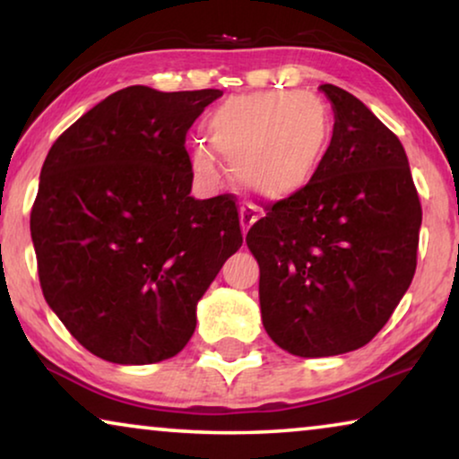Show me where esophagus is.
<instances>
[{
	"instance_id": "34e87169",
	"label": "esophagus",
	"mask_w": 459,
	"mask_h": 459,
	"mask_svg": "<svg viewBox=\"0 0 459 459\" xmlns=\"http://www.w3.org/2000/svg\"><path fill=\"white\" fill-rule=\"evenodd\" d=\"M256 219H259V215H256L255 206H250V204H242L240 206V223H242L244 234H247V231L250 230V225H253Z\"/></svg>"
}]
</instances>
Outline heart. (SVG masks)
<instances>
[{
	"mask_svg": "<svg viewBox=\"0 0 459 459\" xmlns=\"http://www.w3.org/2000/svg\"><path fill=\"white\" fill-rule=\"evenodd\" d=\"M215 152L234 165L240 184L256 196L278 200L316 178L332 137L330 110L303 91L269 90L234 96L206 118ZM203 142L192 146L198 178H217V159Z\"/></svg>",
	"mask_w": 459,
	"mask_h": 459,
	"instance_id": "heart-1",
	"label": "heart"
}]
</instances>
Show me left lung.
<instances>
[{
  "label": "left lung",
  "instance_id": "left-lung-1",
  "mask_svg": "<svg viewBox=\"0 0 459 459\" xmlns=\"http://www.w3.org/2000/svg\"><path fill=\"white\" fill-rule=\"evenodd\" d=\"M334 134L316 178L247 234L263 325L299 357L349 353L385 328L411 284L422 204L399 137L325 83Z\"/></svg>",
  "mask_w": 459,
  "mask_h": 459
}]
</instances>
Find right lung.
Wrapping results in <instances>:
<instances>
[{
	"label": "right lung",
	"instance_id": "add662e5",
	"mask_svg": "<svg viewBox=\"0 0 459 459\" xmlns=\"http://www.w3.org/2000/svg\"><path fill=\"white\" fill-rule=\"evenodd\" d=\"M221 96L125 87L49 148L30 209L39 284L100 359L143 366L178 355L196 303L242 247L231 194L190 196L186 134Z\"/></svg>",
	"mask_w": 459,
	"mask_h": 459
}]
</instances>
